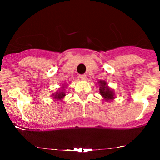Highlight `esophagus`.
Listing matches in <instances>:
<instances>
[{
  "label": "esophagus",
  "mask_w": 160,
  "mask_h": 160,
  "mask_svg": "<svg viewBox=\"0 0 160 160\" xmlns=\"http://www.w3.org/2000/svg\"><path fill=\"white\" fill-rule=\"evenodd\" d=\"M80 79H81V80H86V78H87V75H85V74H83V75H80Z\"/></svg>",
  "instance_id": "1"
}]
</instances>
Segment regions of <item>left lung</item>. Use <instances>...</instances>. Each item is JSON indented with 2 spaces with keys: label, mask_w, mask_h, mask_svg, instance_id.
<instances>
[{
  "label": "left lung",
  "mask_w": 160,
  "mask_h": 160,
  "mask_svg": "<svg viewBox=\"0 0 160 160\" xmlns=\"http://www.w3.org/2000/svg\"><path fill=\"white\" fill-rule=\"evenodd\" d=\"M98 84H99L100 94L104 98V101H111L115 98L114 90L111 89L108 85L107 82L104 80H98Z\"/></svg>",
  "instance_id": "8db88e82"
}]
</instances>
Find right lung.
Masks as SVG:
<instances>
[{"label":"right lung","mask_w":160,"mask_h":160,"mask_svg":"<svg viewBox=\"0 0 160 160\" xmlns=\"http://www.w3.org/2000/svg\"><path fill=\"white\" fill-rule=\"evenodd\" d=\"M67 85L63 84L62 85V87L60 88V89L58 90V91L55 92V93H52L51 97H53V99L56 100V101H61V100L65 98V96L67 95L66 93V89Z\"/></svg>","instance_id":"1"}]
</instances>
